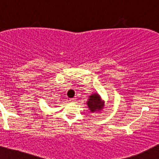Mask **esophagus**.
<instances>
[{"label": "esophagus", "instance_id": "obj_1", "mask_svg": "<svg viewBox=\"0 0 159 159\" xmlns=\"http://www.w3.org/2000/svg\"><path fill=\"white\" fill-rule=\"evenodd\" d=\"M69 102H75L76 99H75V98H70V99H69Z\"/></svg>", "mask_w": 159, "mask_h": 159}]
</instances>
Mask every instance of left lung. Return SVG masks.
Segmentation results:
<instances>
[{"label": "left lung", "instance_id": "left-lung-1", "mask_svg": "<svg viewBox=\"0 0 159 159\" xmlns=\"http://www.w3.org/2000/svg\"><path fill=\"white\" fill-rule=\"evenodd\" d=\"M87 104L90 112L94 113L102 110L105 102L102 99L99 95L95 93H93L91 96H89Z\"/></svg>", "mask_w": 159, "mask_h": 159}]
</instances>
